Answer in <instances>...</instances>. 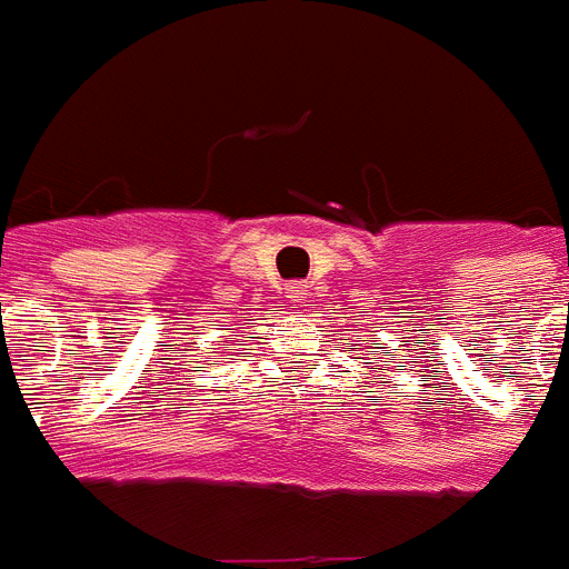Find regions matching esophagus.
Instances as JSON below:
<instances>
[{"mask_svg":"<svg viewBox=\"0 0 569 569\" xmlns=\"http://www.w3.org/2000/svg\"><path fill=\"white\" fill-rule=\"evenodd\" d=\"M309 295V286L307 283H292L289 286V298L295 300V303H303V298Z\"/></svg>","mask_w":569,"mask_h":569,"instance_id":"34e87169","label":"esophagus"}]
</instances>
